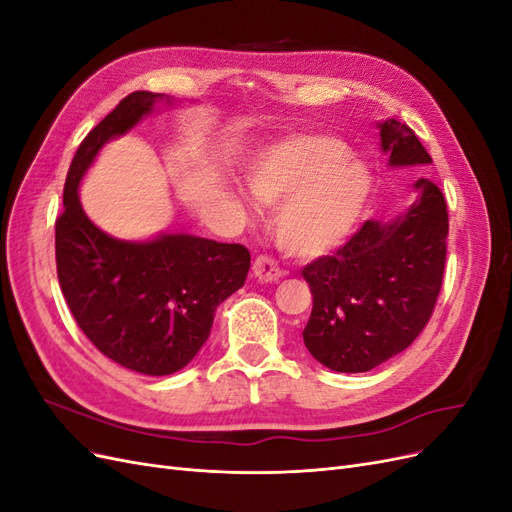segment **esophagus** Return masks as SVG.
<instances>
[{
	"label": "esophagus",
	"mask_w": 512,
	"mask_h": 512,
	"mask_svg": "<svg viewBox=\"0 0 512 512\" xmlns=\"http://www.w3.org/2000/svg\"><path fill=\"white\" fill-rule=\"evenodd\" d=\"M252 271L258 282H277L284 275L282 269L277 267V262L271 256H258L252 265Z\"/></svg>",
	"instance_id": "obj_1"
}]
</instances>
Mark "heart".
<instances>
[{
    "mask_svg": "<svg viewBox=\"0 0 512 512\" xmlns=\"http://www.w3.org/2000/svg\"><path fill=\"white\" fill-rule=\"evenodd\" d=\"M247 181L262 203H281L275 237L297 258H322L344 247L374 192L369 168L348 158V147L333 136H292L267 147L250 162Z\"/></svg>",
    "mask_w": 512,
    "mask_h": 512,
    "instance_id": "1",
    "label": "heart"
}]
</instances>
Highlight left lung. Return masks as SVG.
<instances>
[{
  "instance_id": "1",
  "label": "left lung",
  "mask_w": 512,
  "mask_h": 512,
  "mask_svg": "<svg viewBox=\"0 0 512 512\" xmlns=\"http://www.w3.org/2000/svg\"><path fill=\"white\" fill-rule=\"evenodd\" d=\"M391 166H425L431 156L395 119L378 123ZM418 198L393 222L367 220L333 256L303 267L314 297L303 342L314 359L361 374L404 352L429 322L442 288L448 213L436 183L418 179Z\"/></svg>"
}]
</instances>
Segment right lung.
<instances>
[{"instance_id": "right-lung-1", "label": "right lung", "mask_w": 512, "mask_h": 512, "mask_svg": "<svg viewBox=\"0 0 512 512\" xmlns=\"http://www.w3.org/2000/svg\"><path fill=\"white\" fill-rule=\"evenodd\" d=\"M173 98L134 91L76 149L64 185V213L55 222L61 292L74 320L104 356L145 376H168L203 348L215 309L250 271L241 243H218L185 232L151 241H121L91 222L79 183L104 143L126 134Z\"/></svg>"}]
</instances>
